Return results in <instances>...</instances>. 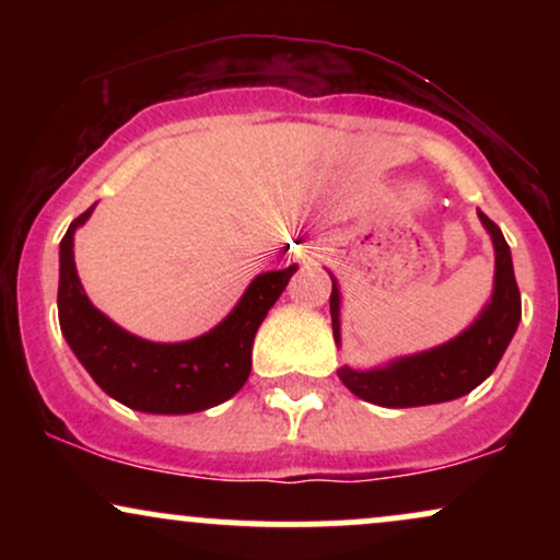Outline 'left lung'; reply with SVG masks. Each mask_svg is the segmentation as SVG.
<instances>
[{"instance_id":"left-lung-1","label":"left lung","mask_w":560,"mask_h":560,"mask_svg":"<svg viewBox=\"0 0 560 560\" xmlns=\"http://www.w3.org/2000/svg\"><path fill=\"white\" fill-rule=\"evenodd\" d=\"M494 244V294L487 311L453 342L434 347L421 355L402 358L387 369L352 371L339 369L337 376L352 395L384 408H416V405L447 402L464 397L492 374L503 358L518 320H522V294L513 276L511 249L500 234L498 223L479 213ZM331 329L339 342V289L331 287Z\"/></svg>"}]
</instances>
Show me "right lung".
<instances>
[{"instance_id":"add662e5","label":"right lung","mask_w":560,"mask_h":560,"mask_svg":"<svg viewBox=\"0 0 560 560\" xmlns=\"http://www.w3.org/2000/svg\"><path fill=\"white\" fill-rule=\"evenodd\" d=\"M92 208L70 223L60 242L57 313L70 350L107 395L144 413H197L226 402L253 369V339L298 266L260 273L231 316L205 337L158 345L133 337L102 316L83 292L73 260V231Z\"/></svg>"}]
</instances>
